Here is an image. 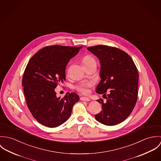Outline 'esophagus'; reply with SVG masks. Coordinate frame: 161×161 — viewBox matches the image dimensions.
<instances>
[{
  "mask_svg": "<svg viewBox=\"0 0 161 161\" xmlns=\"http://www.w3.org/2000/svg\"><path fill=\"white\" fill-rule=\"evenodd\" d=\"M80 100L82 101H86V102H89L90 99L87 97H81L80 98Z\"/></svg>",
  "mask_w": 161,
  "mask_h": 161,
  "instance_id": "obj_1",
  "label": "esophagus"
}]
</instances>
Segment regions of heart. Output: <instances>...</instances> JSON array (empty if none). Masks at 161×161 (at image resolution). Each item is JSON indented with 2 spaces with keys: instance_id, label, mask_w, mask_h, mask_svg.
Wrapping results in <instances>:
<instances>
[{
  "instance_id": "heart-1",
  "label": "heart",
  "mask_w": 161,
  "mask_h": 161,
  "mask_svg": "<svg viewBox=\"0 0 161 161\" xmlns=\"http://www.w3.org/2000/svg\"><path fill=\"white\" fill-rule=\"evenodd\" d=\"M82 64L84 66H89L91 64H96V60L91 55H86L82 59ZM92 86V82L87 81L82 82L75 87V89L82 94H87L89 92V88Z\"/></svg>"
}]
</instances>
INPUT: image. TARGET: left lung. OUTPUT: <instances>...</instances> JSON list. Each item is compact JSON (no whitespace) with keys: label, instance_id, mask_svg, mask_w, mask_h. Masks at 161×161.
<instances>
[{"label":"left lung","instance_id":"left-lung-1","mask_svg":"<svg viewBox=\"0 0 161 161\" xmlns=\"http://www.w3.org/2000/svg\"><path fill=\"white\" fill-rule=\"evenodd\" d=\"M100 64L96 92L103 94L107 102L97 100L102 110L95 116L98 122L113 126L125 120L132 112L138 98V69L132 58L125 51L112 46L97 45L87 47ZM109 93L107 97L105 93Z\"/></svg>","mask_w":161,"mask_h":161}]
</instances>
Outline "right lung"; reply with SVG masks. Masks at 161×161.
<instances>
[{
	"mask_svg": "<svg viewBox=\"0 0 161 161\" xmlns=\"http://www.w3.org/2000/svg\"><path fill=\"white\" fill-rule=\"evenodd\" d=\"M82 47L46 46L31 58L25 68L22 86L28 108L45 126L55 128L64 123L79 100L74 92H67L64 98H58L54 89L66 81V67Z\"/></svg>",
	"mask_w": 161,
	"mask_h": 161,
	"instance_id": "add662e5",
	"label": "right lung"
}]
</instances>
